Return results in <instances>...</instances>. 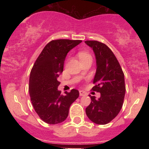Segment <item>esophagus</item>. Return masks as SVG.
<instances>
[{
    "instance_id": "obj_1",
    "label": "esophagus",
    "mask_w": 149,
    "mask_h": 149,
    "mask_svg": "<svg viewBox=\"0 0 149 149\" xmlns=\"http://www.w3.org/2000/svg\"><path fill=\"white\" fill-rule=\"evenodd\" d=\"M79 95L80 96H84V95H86V93L84 91H82V90H80L79 91Z\"/></svg>"
}]
</instances>
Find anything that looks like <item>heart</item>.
I'll list each match as a JSON object with an SVG mask.
<instances>
[{"label":"heart","instance_id":"b5f03b06","mask_svg":"<svg viewBox=\"0 0 149 149\" xmlns=\"http://www.w3.org/2000/svg\"><path fill=\"white\" fill-rule=\"evenodd\" d=\"M78 57L80 58V60H83V59H88L89 57H91V56L88 54V52H85V51H81L78 53Z\"/></svg>","mask_w":149,"mask_h":149}]
</instances>
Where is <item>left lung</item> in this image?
Listing matches in <instances>:
<instances>
[{"label":"left lung","mask_w":149,"mask_h":149,"mask_svg":"<svg viewBox=\"0 0 149 149\" xmlns=\"http://www.w3.org/2000/svg\"><path fill=\"white\" fill-rule=\"evenodd\" d=\"M96 58L97 69L92 90L100 98L90 95L91 102L85 109L88 118L98 125H105L115 118L123 107L125 95V77L118 61L111 49L97 40H86Z\"/></svg>","instance_id":"8db88e82"}]
</instances>
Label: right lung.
Masks as SVG:
<instances>
[{
    "mask_svg": "<svg viewBox=\"0 0 149 149\" xmlns=\"http://www.w3.org/2000/svg\"><path fill=\"white\" fill-rule=\"evenodd\" d=\"M81 42L68 39L52 40L33 64L29 87L31 101L39 117L47 123L55 125L64 121L71 104L79 96L76 89L61 95L57 78L62 73L68 52Z\"/></svg>",
    "mask_w": 149,
    "mask_h": 149,
    "instance_id": "1",
    "label": "right lung"
}]
</instances>
